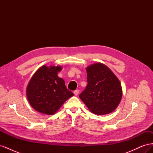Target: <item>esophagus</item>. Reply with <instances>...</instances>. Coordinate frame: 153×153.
Masks as SVG:
<instances>
[{"instance_id": "1", "label": "esophagus", "mask_w": 153, "mask_h": 153, "mask_svg": "<svg viewBox=\"0 0 153 153\" xmlns=\"http://www.w3.org/2000/svg\"><path fill=\"white\" fill-rule=\"evenodd\" d=\"M73 93H74V94H75V96H77L78 94V93H79V90H78V89L75 90V91L73 92Z\"/></svg>"}]
</instances>
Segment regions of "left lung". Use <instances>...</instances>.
Returning <instances> with one entry per match:
<instances>
[{"instance_id": "left-lung-1", "label": "left lung", "mask_w": 153, "mask_h": 153, "mask_svg": "<svg viewBox=\"0 0 153 153\" xmlns=\"http://www.w3.org/2000/svg\"><path fill=\"white\" fill-rule=\"evenodd\" d=\"M87 85L79 95L91 112L105 115L112 112L121 102V82L112 70L98 62L86 68Z\"/></svg>"}]
</instances>
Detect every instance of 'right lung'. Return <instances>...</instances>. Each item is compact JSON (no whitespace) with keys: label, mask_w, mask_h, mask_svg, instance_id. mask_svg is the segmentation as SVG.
Segmentation results:
<instances>
[{"label":"right lung","mask_w":153,"mask_h":153,"mask_svg":"<svg viewBox=\"0 0 153 153\" xmlns=\"http://www.w3.org/2000/svg\"><path fill=\"white\" fill-rule=\"evenodd\" d=\"M62 66L44 65L32 76L27 87V98L30 106L41 114L52 115L74 94L57 73Z\"/></svg>","instance_id":"add662e5"}]
</instances>
